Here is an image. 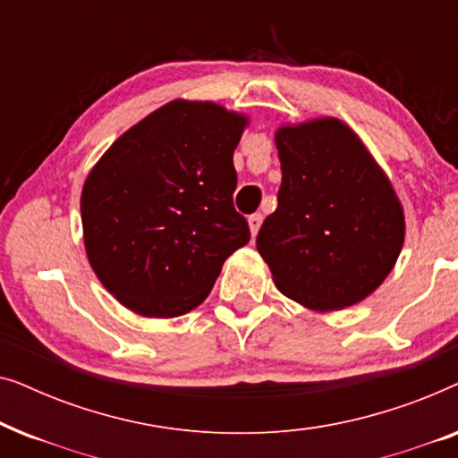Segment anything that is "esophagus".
Segmentation results:
<instances>
[{"instance_id":"obj_1","label":"esophagus","mask_w":458,"mask_h":458,"mask_svg":"<svg viewBox=\"0 0 458 458\" xmlns=\"http://www.w3.org/2000/svg\"><path fill=\"white\" fill-rule=\"evenodd\" d=\"M248 225H250V233H252V237H256V233H259L260 225H262V215L260 212H256V215L248 216Z\"/></svg>"}]
</instances>
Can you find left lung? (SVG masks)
<instances>
[{
	"label": "left lung",
	"mask_w": 458,
	"mask_h": 458,
	"mask_svg": "<svg viewBox=\"0 0 458 458\" xmlns=\"http://www.w3.org/2000/svg\"><path fill=\"white\" fill-rule=\"evenodd\" d=\"M277 210L256 248L275 285L312 310L365 300L396 265L404 215L386 173L337 118L281 127Z\"/></svg>",
	"instance_id": "1"
}]
</instances>
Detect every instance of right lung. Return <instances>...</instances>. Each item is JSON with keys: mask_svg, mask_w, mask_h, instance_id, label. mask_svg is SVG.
Wrapping results in <instances>:
<instances>
[{"mask_svg": "<svg viewBox=\"0 0 458 458\" xmlns=\"http://www.w3.org/2000/svg\"><path fill=\"white\" fill-rule=\"evenodd\" d=\"M248 118L174 99L112 143L81 193L87 259L129 310L171 318L208 296L250 242L233 206V152Z\"/></svg>", "mask_w": 458, "mask_h": 458, "instance_id": "1", "label": "right lung"}]
</instances>
